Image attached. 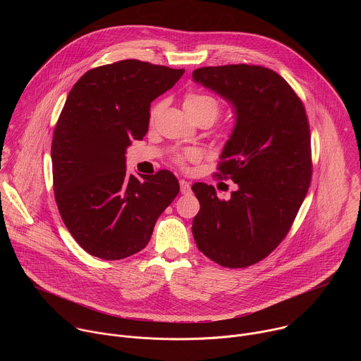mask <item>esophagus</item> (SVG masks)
<instances>
[{"label":"esophagus","instance_id":"1","mask_svg":"<svg viewBox=\"0 0 361 361\" xmlns=\"http://www.w3.org/2000/svg\"><path fill=\"white\" fill-rule=\"evenodd\" d=\"M180 190H181V194H188L191 192V185L187 180H180Z\"/></svg>","mask_w":361,"mask_h":361}]
</instances>
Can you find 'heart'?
Here are the masks:
<instances>
[{
  "mask_svg": "<svg viewBox=\"0 0 361 361\" xmlns=\"http://www.w3.org/2000/svg\"><path fill=\"white\" fill-rule=\"evenodd\" d=\"M163 107V102H156L152 104L148 113V123L152 124L156 121L157 116L160 114ZM184 109L187 110L188 116L192 120H201V118H207L212 123L220 116L223 106L217 97L209 94V92H202L197 90H190L184 95ZM197 152L192 149H185V151H174L173 152V160L177 164H184L190 159H195Z\"/></svg>",
  "mask_w": 361,
  "mask_h": 361,
  "instance_id": "heart-1",
  "label": "heart"
}]
</instances>
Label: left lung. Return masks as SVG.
<instances>
[{
    "label": "left lung",
    "instance_id": "obj_1",
    "mask_svg": "<svg viewBox=\"0 0 361 361\" xmlns=\"http://www.w3.org/2000/svg\"><path fill=\"white\" fill-rule=\"evenodd\" d=\"M192 78L235 109L214 176L238 185L226 201L213 185L192 184L200 201L192 235L214 263L245 269L274 251L295 220L313 174L310 124L300 97L270 68L202 67Z\"/></svg>",
    "mask_w": 361,
    "mask_h": 361
}]
</instances>
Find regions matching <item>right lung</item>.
<instances>
[{
    "mask_svg": "<svg viewBox=\"0 0 361 361\" xmlns=\"http://www.w3.org/2000/svg\"><path fill=\"white\" fill-rule=\"evenodd\" d=\"M183 74L123 60L87 71L66 99L51 144L54 197L74 240L98 259L141 251L180 191L169 170L128 177L126 148L145 135L151 101Z\"/></svg>",
    "mask_w": 361,
    "mask_h": 361,
    "instance_id": "add662e5",
    "label": "right lung"
}]
</instances>
